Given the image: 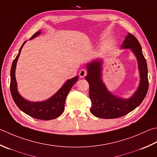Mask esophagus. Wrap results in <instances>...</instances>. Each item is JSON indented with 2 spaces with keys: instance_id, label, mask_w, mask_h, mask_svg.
<instances>
[{
  "instance_id": "34e87169",
  "label": "esophagus",
  "mask_w": 157,
  "mask_h": 157,
  "mask_svg": "<svg viewBox=\"0 0 157 157\" xmlns=\"http://www.w3.org/2000/svg\"><path fill=\"white\" fill-rule=\"evenodd\" d=\"M87 74V71L86 69H82L79 72V75L80 78H84V77Z\"/></svg>"
}]
</instances>
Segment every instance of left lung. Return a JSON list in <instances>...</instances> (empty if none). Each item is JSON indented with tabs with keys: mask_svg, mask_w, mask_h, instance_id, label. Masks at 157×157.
I'll list each match as a JSON object with an SVG mask.
<instances>
[{
	"mask_svg": "<svg viewBox=\"0 0 157 157\" xmlns=\"http://www.w3.org/2000/svg\"><path fill=\"white\" fill-rule=\"evenodd\" d=\"M121 48L129 49L137 58L140 78L139 86L128 99L116 96L108 90L103 82V60L95 59L87 63L86 67L88 73L85 79L90 86L89 97L92 102L90 112L97 118H116L127 114L140 105L148 92V67L138 40L128 33Z\"/></svg>",
	"mask_w": 157,
	"mask_h": 157,
	"instance_id": "left-lung-1",
	"label": "left lung"
}]
</instances>
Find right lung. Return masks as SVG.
<instances>
[{
    "instance_id": "add662e5",
    "label": "right lung",
    "mask_w": 157,
    "mask_h": 157,
    "mask_svg": "<svg viewBox=\"0 0 157 157\" xmlns=\"http://www.w3.org/2000/svg\"><path fill=\"white\" fill-rule=\"evenodd\" d=\"M41 33V31L36 32L30 39L35 38ZM26 42V41H24L22 45L21 46L18 54L11 65L10 90L12 97L18 108L31 117L36 119L44 120V121L55 119L60 116L64 112V103H65L67 96L73 86L78 80V75L67 80L63 86L53 96L47 100L35 102V101H30L24 99L21 96L17 90V84L16 79H15V69H16L17 62L19 58L21 48H23Z\"/></svg>"
}]
</instances>
